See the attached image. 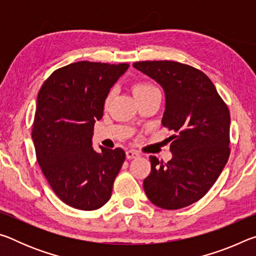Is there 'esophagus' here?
<instances>
[{"label": "esophagus", "instance_id": "34e87169", "mask_svg": "<svg viewBox=\"0 0 256 256\" xmlns=\"http://www.w3.org/2000/svg\"><path fill=\"white\" fill-rule=\"evenodd\" d=\"M140 154L136 150H128L126 151V158L128 159H134V158H138Z\"/></svg>", "mask_w": 256, "mask_h": 256}]
</instances>
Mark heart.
Here are the masks:
<instances>
[{"mask_svg": "<svg viewBox=\"0 0 256 256\" xmlns=\"http://www.w3.org/2000/svg\"><path fill=\"white\" fill-rule=\"evenodd\" d=\"M154 90H158L154 84H149V82H138L133 86V92L136 94V97H141L144 94H149L151 92H154ZM112 100V92L108 94L105 99V105H108Z\"/></svg>", "mask_w": 256, "mask_h": 256, "instance_id": "b5f03b06", "label": "heart"}]
</instances>
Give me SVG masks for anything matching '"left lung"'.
I'll return each mask as SVG.
<instances>
[{
  "label": "left lung",
  "instance_id": "left-lung-1",
  "mask_svg": "<svg viewBox=\"0 0 256 256\" xmlns=\"http://www.w3.org/2000/svg\"><path fill=\"white\" fill-rule=\"evenodd\" d=\"M133 66L162 84L166 94L162 123L174 132L168 138L170 162L149 157L144 192L162 209L188 206L206 196L228 162V106L198 68L174 60H142Z\"/></svg>",
  "mask_w": 256,
  "mask_h": 256
}]
</instances>
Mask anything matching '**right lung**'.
Listing matches in <instances>:
<instances>
[{
	"label": "right lung",
	"mask_w": 256,
	"mask_h": 256,
	"mask_svg": "<svg viewBox=\"0 0 256 256\" xmlns=\"http://www.w3.org/2000/svg\"><path fill=\"white\" fill-rule=\"evenodd\" d=\"M128 64L81 60L55 70L38 92L32 138L52 190L66 204L92 211L112 196L125 160L123 149L92 146L108 92Z\"/></svg>",
	"instance_id": "add662e5"
}]
</instances>
